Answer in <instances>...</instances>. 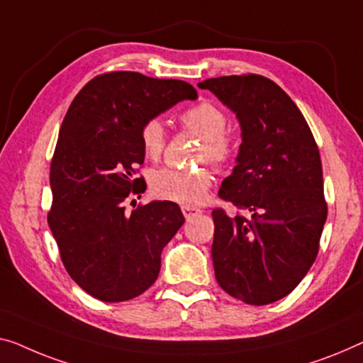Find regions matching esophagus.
I'll return each mask as SVG.
<instances>
[{"mask_svg": "<svg viewBox=\"0 0 363 363\" xmlns=\"http://www.w3.org/2000/svg\"><path fill=\"white\" fill-rule=\"evenodd\" d=\"M182 213L189 220V218H192V216L202 213V210L196 208V207H187V205H182Z\"/></svg>", "mask_w": 363, "mask_h": 363, "instance_id": "1", "label": "esophagus"}]
</instances>
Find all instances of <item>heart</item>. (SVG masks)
<instances>
[{"label":"heart","mask_w":363,"mask_h":363,"mask_svg":"<svg viewBox=\"0 0 363 363\" xmlns=\"http://www.w3.org/2000/svg\"><path fill=\"white\" fill-rule=\"evenodd\" d=\"M181 125L202 138L199 160H207L213 166H223L233 156V140L226 133L225 111L210 101H202L189 107L179 116ZM140 140L145 156L158 160L166 145V130L158 118H151L140 130ZM212 186V176L205 169H177L161 167L150 177V189L156 197L171 202L199 205L207 197Z\"/></svg>","instance_id":"heart-1"}]
</instances>
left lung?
<instances>
[{"instance_id": "left-lung-1", "label": "left lung", "mask_w": 363, "mask_h": 363, "mask_svg": "<svg viewBox=\"0 0 363 363\" xmlns=\"http://www.w3.org/2000/svg\"><path fill=\"white\" fill-rule=\"evenodd\" d=\"M235 113L241 145L218 196L250 216L213 210L216 282L250 305H269L298 285L315 262L328 207L320 151L285 91L259 74L199 83Z\"/></svg>"}]
</instances>
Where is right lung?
I'll list each match as a JSON object with an SVG mask.
<instances>
[{
  "label": "right lung",
  "instance_id": "add662e5",
  "mask_svg": "<svg viewBox=\"0 0 363 363\" xmlns=\"http://www.w3.org/2000/svg\"><path fill=\"white\" fill-rule=\"evenodd\" d=\"M184 99H197L186 81L135 72L91 79L63 118L50 166L48 226L63 266L86 294L107 303L132 300L158 279L161 252L184 223L179 205L153 200L125 212L143 164V123Z\"/></svg>",
  "mask_w": 363,
  "mask_h": 363
}]
</instances>
